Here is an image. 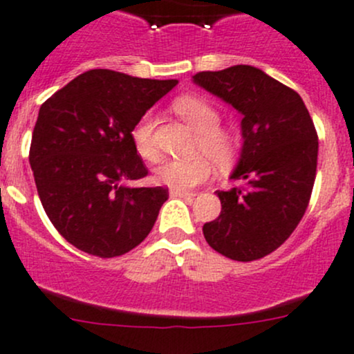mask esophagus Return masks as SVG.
<instances>
[{
  "label": "esophagus",
  "mask_w": 354,
  "mask_h": 354,
  "mask_svg": "<svg viewBox=\"0 0 354 354\" xmlns=\"http://www.w3.org/2000/svg\"><path fill=\"white\" fill-rule=\"evenodd\" d=\"M169 195L171 196H180V198H192V196H195V193H193V192H185V189L171 188L169 189Z\"/></svg>",
  "instance_id": "esophagus-1"
}]
</instances>
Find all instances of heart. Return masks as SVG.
I'll use <instances>...</instances> for the list:
<instances>
[{
    "instance_id": "b5f03b06",
    "label": "heart",
    "mask_w": 354,
    "mask_h": 354,
    "mask_svg": "<svg viewBox=\"0 0 354 354\" xmlns=\"http://www.w3.org/2000/svg\"><path fill=\"white\" fill-rule=\"evenodd\" d=\"M173 110L189 127L198 132L196 151L207 152L218 165H225L234 158L237 149L236 137L229 130L218 127L221 115L210 103L196 96H180L173 102ZM154 124V117L151 113H144L130 132L136 152L147 161L158 159ZM209 158L205 154H200L192 159H167L156 167L154 176L159 183L167 187L178 189L193 188L207 181L214 173V162Z\"/></svg>"
}]
</instances>
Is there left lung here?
<instances>
[{
  "mask_svg": "<svg viewBox=\"0 0 354 354\" xmlns=\"http://www.w3.org/2000/svg\"><path fill=\"white\" fill-rule=\"evenodd\" d=\"M193 83L243 115L230 178L244 187L215 192L222 210L203 236L225 258L254 261L280 248L307 210L317 169L314 122L299 93L252 66L203 71Z\"/></svg>",
  "mask_w": 354,
  "mask_h": 354,
  "instance_id": "left-lung-1",
  "label": "left lung"
}]
</instances>
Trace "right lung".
I'll list each match as a JSON object with an SVG mask.
<instances>
[{
  "label": "right lung",
  "instance_id": "right-lung-1",
  "mask_svg": "<svg viewBox=\"0 0 354 354\" xmlns=\"http://www.w3.org/2000/svg\"><path fill=\"white\" fill-rule=\"evenodd\" d=\"M176 84L91 69L40 106L30 166L47 217L74 248L115 258L151 232L169 195L125 185L147 176L130 132Z\"/></svg>",
  "mask_w": 354,
  "mask_h": 354
}]
</instances>
